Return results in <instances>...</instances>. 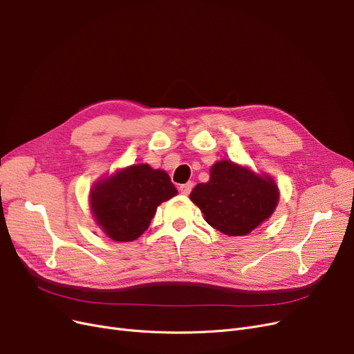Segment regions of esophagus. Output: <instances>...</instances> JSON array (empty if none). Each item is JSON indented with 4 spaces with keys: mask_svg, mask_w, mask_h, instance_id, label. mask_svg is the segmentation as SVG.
Returning a JSON list of instances; mask_svg holds the SVG:
<instances>
[{
    "mask_svg": "<svg viewBox=\"0 0 354 354\" xmlns=\"http://www.w3.org/2000/svg\"><path fill=\"white\" fill-rule=\"evenodd\" d=\"M192 189H193V183H187V185H181V186H178V190H180V193H181V194H190Z\"/></svg>",
    "mask_w": 354,
    "mask_h": 354,
    "instance_id": "obj_1",
    "label": "esophagus"
}]
</instances>
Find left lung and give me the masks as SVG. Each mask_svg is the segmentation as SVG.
Segmentation results:
<instances>
[{"mask_svg":"<svg viewBox=\"0 0 354 354\" xmlns=\"http://www.w3.org/2000/svg\"><path fill=\"white\" fill-rule=\"evenodd\" d=\"M190 199L206 222L230 236L247 235L270 218L279 192L270 177H260L245 167L219 161L210 168V180L197 185Z\"/></svg>","mask_w":354,"mask_h":354,"instance_id":"left-lung-1","label":"left lung"}]
</instances>
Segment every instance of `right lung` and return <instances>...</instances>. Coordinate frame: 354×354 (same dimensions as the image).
I'll use <instances>...</instances> for the list:
<instances>
[{
  "label": "right lung",
  "mask_w": 354,
  "mask_h": 354,
  "mask_svg": "<svg viewBox=\"0 0 354 354\" xmlns=\"http://www.w3.org/2000/svg\"><path fill=\"white\" fill-rule=\"evenodd\" d=\"M176 194L165 171L139 164L98 181L91 190V210L111 239L133 241L148 230L158 205Z\"/></svg>",
  "instance_id": "1"
}]
</instances>
